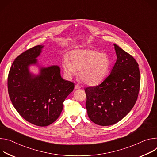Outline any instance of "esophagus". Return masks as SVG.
<instances>
[{
	"mask_svg": "<svg viewBox=\"0 0 157 157\" xmlns=\"http://www.w3.org/2000/svg\"><path fill=\"white\" fill-rule=\"evenodd\" d=\"M75 89H81V86L78 84H76L75 86Z\"/></svg>",
	"mask_w": 157,
	"mask_h": 157,
	"instance_id": "34e87169",
	"label": "esophagus"
}]
</instances>
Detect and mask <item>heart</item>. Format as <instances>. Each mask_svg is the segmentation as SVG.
<instances>
[{"label": "heart", "instance_id": "1", "mask_svg": "<svg viewBox=\"0 0 157 157\" xmlns=\"http://www.w3.org/2000/svg\"><path fill=\"white\" fill-rule=\"evenodd\" d=\"M70 59L64 58L62 67L65 74L69 78L79 71L81 80L88 85H95L107 75L110 67L109 56L95 49H77L70 53Z\"/></svg>", "mask_w": 157, "mask_h": 157}]
</instances>
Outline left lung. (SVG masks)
Here are the masks:
<instances>
[{
    "mask_svg": "<svg viewBox=\"0 0 157 157\" xmlns=\"http://www.w3.org/2000/svg\"><path fill=\"white\" fill-rule=\"evenodd\" d=\"M117 61L110 74L98 85L85 89L89 118L101 126L113 125L124 118L136 101L140 85L138 64L114 44Z\"/></svg>",
    "mask_w": 157,
    "mask_h": 157,
    "instance_id": "8db88e82",
    "label": "left lung"
}]
</instances>
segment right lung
Segmentation results:
<instances>
[{
  "mask_svg": "<svg viewBox=\"0 0 157 157\" xmlns=\"http://www.w3.org/2000/svg\"><path fill=\"white\" fill-rule=\"evenodd\" d=\"M44 45L24 52L13 61L7 78L8 92L15 110L29 122L46 127L60 116L66 97L74 83L64 80L57 65L41 67L39 75H33L29 66L37 64Z\"/></svg>",
  "mask_w": 157,
  "mask_h": 157,
  "instance_id": "1",
  "label": "right lung"
}]
</instances>
